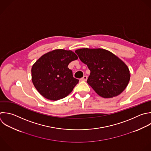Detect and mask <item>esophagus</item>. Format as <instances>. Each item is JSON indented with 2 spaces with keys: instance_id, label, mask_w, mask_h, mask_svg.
<instances>
[{
  "instance_id": "esophagus-1",
  "label": "esophagus",
  "mask_w": 151,
  "mask_h": 151,
  "mask_svg": "<svg viewBox=\"0 0 151 151\" xmlns=\"http://www.w3.org/2000/svg\"><path fill=\"white\" fill-rule=\"evenodd\" d=\"M87 80V77L86 76H84L81 78V81H86Z\"/></svg>"
}]
</instances>
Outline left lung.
Returning a JSON list of instances; mask_svg holds the SVG:
<instances>
[{"instance_id": "1", "label": "left lung", "mask_w": 151, "mask_h": 151, "mask_svg": "<svg viewBox=\"0 0 151 151\" xmlns=\"http://www.w3.org/2000/svg\"><path fill=\"white\" fill-rule=\"evenodd\" d=\"M80 60L90 70L87 83L104 98L121 94L130 80L126 64L109 51L101 48H81L75 51Z\"/></svg>"}]
</instances>
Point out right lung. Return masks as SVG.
<instances>
[{"mask_svg":"<svg viewBox=\"0 0 151 151\" xmlns=\"http://www.w3.org/2000/svg\"><path fill=\"white\" fill-rule=\"evenodd\" d=\"M77 59L74 52L63 49L41 56L31 69L32 81L37 91L45 98L54 101L67 96L79 81L68 68L71 61Z\"/></svg>","mask_w":151,"mask_h":151,"instance_id":"right-lung-1","label":"right lung"}]
</instances>
